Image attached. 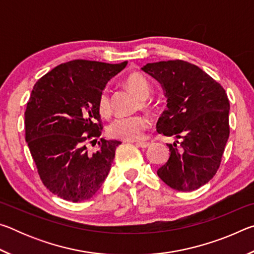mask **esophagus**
<instances>
[{"label": "esophagus", "mask_w": 254, "mask_h": 254, "mask_svg": "<svg viewBox=\"0 0 254 254\" xmlns=\"http://www.w3.org/2000/svg\"><path fill=\"white\" fill-rule=\"evenodd\" d=\"M135 144L139 145V147H141V148H147L150 145V142L149 141H136Z\"/></svg>", "instance_id": "34e87169"}]
</instances>
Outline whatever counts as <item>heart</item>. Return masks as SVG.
I'll list each match as a JSON object with an SVG mask.
<instances>
[{
	"label": "heart",
	"instance_id": "1",
	"mask_svg": "<svg viewBox=\"0 0 254 254\" xmlns=\"http://www.w3.org/2000/svg\"><path fill=\"white\" fill-rule=\"evenodd\" d=\"M126 85L128 89L135 94L137 97L145 100L151 93V85L143 75L139 72H132L126 79ZM143 105L147 103L143 102ZM97 111L103 118H109L112 113V105L109 89L104 88L97 98ZM150 127L149 120L143 115H133V117H118L109 126L111 136L122 140H137L143 136L144 132Z\"/></svg>",
	"mask_w": 254,
	"mask_h": 254
}]
</instances>
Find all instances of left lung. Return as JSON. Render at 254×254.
Returning <instances> with one entry per match:
<instances>
[{
	"label": "left lung",
	"instance_id": "obj_1",
	"mask_svg": "<svg viewBox=\"0 0 254 254\" xmlns=\"http://www.w3.org/2000/svg\"><path fill=\"white\" fill-rule=\"evenodd\" d=\"M142 70L166 92L168 109L159 118L157 131L180 139L168 144L170 157L157 174L178 191L198 189L217 173L230 135L225 89L199 67L180 59L147 64Z\"/></svg>",
	"mask_w": 254,
	"mask_h": 254
}]
</instances>
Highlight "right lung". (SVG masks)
Segmentation results:
<instances>
[{
    "instance_id": "1",
    "label": "right lung",
    "mask_w": 254,
    "mask_h": 254,
    "mask_svg": "<svg viewBox=\"0 0 254 254\" xmlns=\"http://www.w3.org/2000/svg\"><path fill=\"white\" fill-rule=\"evenodd\" d=\"M76 59L60 64L37 81L24 112L25 141L47 189L78 203L96 194L110 173L121 141L101 139L97 98L112 77L127 66Z\"/></svg>"
}]
</instances>
